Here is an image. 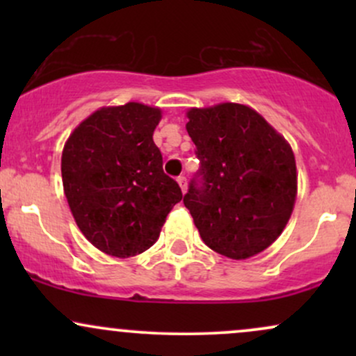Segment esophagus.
I'll return each mask as SVG.
<instances>
[{"label": "esophagus", "instance_id": "1", "mask_svg": "<svg viewBox=\"0 0 356 356\" xmlns=\"http://www.w3.org/2000/svg\"><path fill=\"white\" fill-rule=\"evenodd\" d=\"M177 184H179V187H181L182 192L187 191V181H186V177H184V175H181V177H177Z\"/></svg>", "mask_w": 356, "mask_h": 356}]
</instances>
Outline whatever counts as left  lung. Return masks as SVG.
I'll return each mask as SVG.
<instances>
[{
	"label": "left lung",
	"mask_w": 356,
	"mask_h": 356,
	"mask_svg": "<svg viewBox=\"0 0 356 356\" xmlns=\"http://www.w3.org/2000/svg\"><path fill=\"white\" fill-rule=\"evenodd\" d=\"M186 115L202 186L191 182L184 206L212 251L231 259L259 254L280 238L295 207L291 145L243 104L192 107Z\"/></svg>",
	"instance_id": "1"
}]
</instances>
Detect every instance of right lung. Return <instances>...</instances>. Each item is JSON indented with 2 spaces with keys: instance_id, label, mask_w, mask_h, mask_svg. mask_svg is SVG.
Instances as JSON below:
<instances>
[{
  "instance_id": "obj_1",
  "label": "right lung",
  "mask_w": 356,
  "mask_h": 356,
  "mask_svg": "<svg viewBox=\"0 0 356 356\" xmlns=\"http://www.w3.org/2000/svg\"><path fill=\"white\" fill-rule=\"evenodd\" d=\"M161 118V108L138 102L102 107L65 142V197L81 234L108 256H137L154 246L182 199L154 144Z\"/></svg>"
}]
</instances>
